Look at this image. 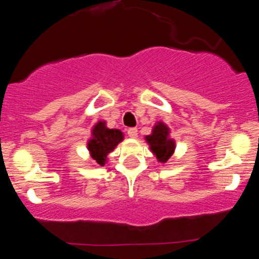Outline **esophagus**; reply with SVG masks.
<instances>
[{
	"label": "esophagus",
	"instance_id": "esophagus-1",
	"mask_svg": "<svg viewBox=\"0 0 259 259\" xmlns=\"http://www.w3.org/2000/svg\"><path fill=\"white\" fill-rule=\"evenodd\" d=\"M127 135H129L130 138H136V136H138V129H136V127H129V129H127Z\"/></svg>",
	"mask_w": 259,
	"mask_h": 259
}]
</instances>
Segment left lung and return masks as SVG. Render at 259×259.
<instances>
[{"mask_svg": "<svg viewBox=\"0 0 259 259\" xmlns=\"http://www.w3.org/2000/svg\"><path fill=\"white\" fill-rule=\"evenodd\" d=\"M169 129L164 123H157L153 126L151 135H147L146 141L150 145V149L156 155L158 162H167L172 153L175 152L176 143L169 139Z\"/></svg>", "mask_w": 259, "mask_h": 259, "instance_id": "1", "label": "left lung"}]
</instances>
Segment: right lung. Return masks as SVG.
<instances>
[{"mask_svg": "<svg viewBox=\"0 0 259 259\" xmlns=\"http://www.w3.org/2000/svg\"><path fill=\"white\" fill-rule=\"evenodd\" d=\"M123 139L120 130L108 129L104 121H98L92 129V138L87 143L88 151L99 166H104L108 153L112 152Z\"/></svg>", "mask_w": 259, "mask_h": 259, "instance_id": "1", "label": "right lung"}]
</instances>
